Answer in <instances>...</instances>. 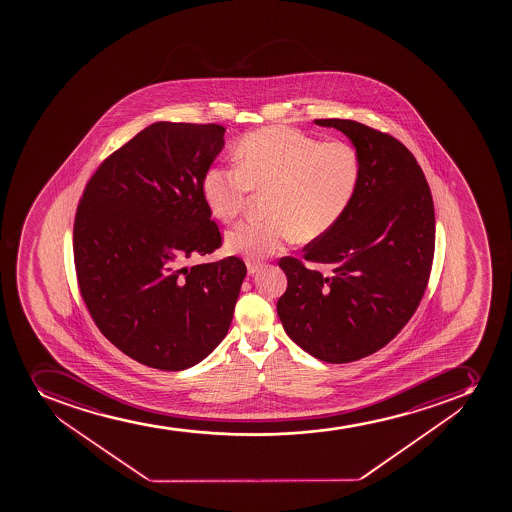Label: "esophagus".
<instances>
[{
	"instance_id": "34e87169",
	"label": "esophagus",
	"mask_w": 512,
	"mask_h": 512,
	"mask_svg": "<svg viewBox=\"0 0 512 512\" xmlns=\"http://www.w3.org/2000/svg\"><path fill=\"white\" fill-rule=\"evenodd\" d=\"M262 269V264H259V262H252V260H248L247 262V270L248 274L255 275L259 270Z\"/></svg>"
}]
</instances>
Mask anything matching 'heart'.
I'll use <instances>...</instances> for the list:
<instances>
[{
	"mask_svg": "<svg viewBox=\"0 0 512 512\" xmlns=\"http://www.w3.org/2000/svg\"><path fill=\"white\" fill-rule=\"evenodd\" d=\"M238 167H212L202 192L215 217L232 220L252 192H270L267 222L245 220L225 237L232 253L262 260L292 238L312 242L344 215L359 180V158L342 142L320 143L292 128L272 127L243 138Z\"/></svg>",
	"mask_w": 512,
	"mask_h": 512,
	"instance_id": "b5f03b06",
	"label": "heart"
}]
</instances>
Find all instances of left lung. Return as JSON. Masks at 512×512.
Wrapping results in <instances>:
<instances>
[{"mask_svg": "<svg viewBox=\"0 0 512 512\" xmlns=\"http://www.w3.org/2000/svg\"><path fill=\"white\" fill-rule=\"evenodd\" d=\"M344 133L359 180L344 215L304 248L307 269L280 259L287 290L277 302L285 332L329 364H347L389 344L419 307L431 275L436 217L431 188L407 148L354 120H315Z\"/></svg>", "mask_w": 512, "mask_h": 512, "instance_id": "left-lung-1", "label": "left lung"}]
</instances>
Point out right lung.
I'll use <instances>...</instances> for the list:
<instances>
[{
	"label": "right lung",
	"mask_w": 512,
	"mask_h": 512,
	"mask_svg": "<svg viewBox=\"0 0 512 512\" xmlns=\"http://www.w3.org/2000/svg\"><path fill=\"white\" fill-rule=\"evenodd\" d=\"M215 123L157 122L98 167L76 208L81 297L123 354L160 370L202 362L227 335L247 267L188 265L222 245L203 175L222 152Z\"/></svg>",
	"instance_id": "right-lung-1"
}]
</instances>
